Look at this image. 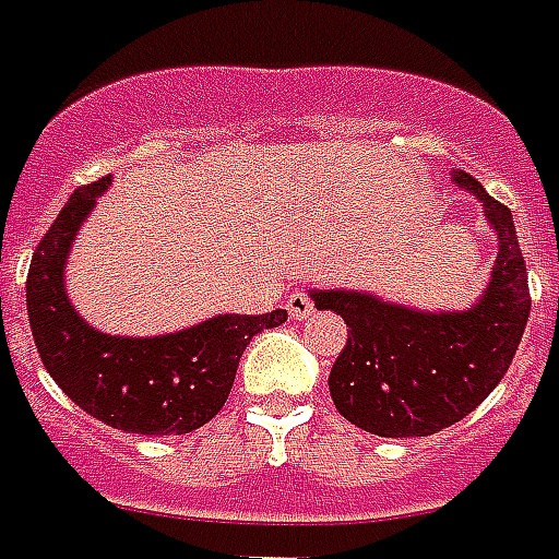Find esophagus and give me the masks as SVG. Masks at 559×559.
<instances>
[{"label": "esophagus", "instance_id": "esophagus-1", "mask_svg": "<svg viewBox=\"0 0 559 559\" xmlns=\"http://www.w3.org/2000/svg\"><path fill=\"white\" fill-rule=\"evenodd\" d=\"M288 314H292V320H306V317L314 314V302H311L308 294L294 292L292 297H288Z\"/></svg>", "mask_w": 559, "mask_h": 559}]
</instances>
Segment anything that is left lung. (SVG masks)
Segmentation results:
<instances>
[{
    "label": "left lung",
    "mask_w": 559,
    "mask_h": 559,
    "mask_svg": "<svg viewBox=\"0 0 559 559\" xmlns=\"http://www.w3.org/2000/svg\"><path fill=\"white\" fill-rule=\"evenodd\" d=\"M450 176L479 199L499 245L488 288L471 308L424 311L355 288L311 292L320 311L349 325L329 374L334 406L383 439L432 436L462 421L502 381L528 323V271L511 210L464 169Z\"/></svg>",
    "instance_id": "8db88e82"
}]
</instances>
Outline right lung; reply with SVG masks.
I'll use <instances>...</instances> for the list:
<instances>
[{"mask_svg":"<svg viewBox=\"0 0 559 559\" xmlns=\"http://www.w3.org/2000/svg\"><path fill=\"white\" fill-rule=\"evenodd\" d=\"M109 185L106 176L74 190L39 239L25 285L34 343L48 374L83 413L138 436H185L225 406L251 337L283 325L288 311L216 314L155 337H120L88 325L66 292V262Z\"/></svg>","mask_w":559,"mask_h":559,"instance_id":"add662e5","label":"right lung"}]
</instances>
